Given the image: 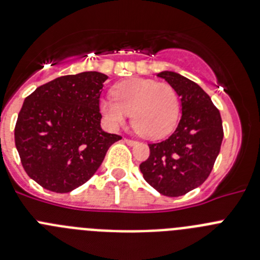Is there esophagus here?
I'll return each instance as SVG.
<instances>
[{
	"instance_id": "obj_1",
	"label": "esophagus",
	"mask_w": 260,
	"mask_h": 260,
	"mask_svg": "<svg viewBox=\"0 0 260 260\" xmlns=\"http://www.w3.org/2000/svg\"><path fill=\"white\" fill-rule=\"evenodd\" d=\"M123 141H124L125 144L131 145V146H132V145H136V144H137V141H135V140H131V139H124V140H123Z\"/></svg>"
}]
</instances>
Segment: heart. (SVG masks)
I'll return each mask as SVG.
<instances>
[{
    "label": "heart",
    "mask_w": 260,
    "mask_h": 260,
    "mask_svg": "<svg viewBox=\"0 0 260 260\" xmlns=\"http://www.w3.org/2000/svg\"><path fill=\"white\" fill-rule=\"evenodd\" d=\"M114 98H104L100 110L107 124L123 125L132 116L135 129L147 139H162L176 127L180 101L176 90L153 79H128L116 84Z\"/></svg>",
    "instance_id": "obj_1"
}]
</instances>
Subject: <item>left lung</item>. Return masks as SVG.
<instances>
[{
	"label": "left lung",
	"mask_w": 260,
	"mask_h": 260,
	"mask_svg": "<svg viewBox=\"0 0 260 260\" xmlns=\"http://www.w3.org/2000/svg\"><path fill=\"white\" fill-rule=\"evenodd\" d=\"M181 100V118L175 132L149 144L150 155L140 165L144 179L167 197H180L202 185L211 174L223 141L217 107L198 84L172 71L156 75Z\"/></svg>",
	"instance_id": "obj_1"
}]
</instances>
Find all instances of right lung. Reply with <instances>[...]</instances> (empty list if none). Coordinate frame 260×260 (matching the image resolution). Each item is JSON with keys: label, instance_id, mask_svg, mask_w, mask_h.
<instances>
[{"label": "right lung", "instance_id": "add662e5", "mask_svg": "<svg viewBox=\"0 0 260 260\" xmlns=\"http://www.w3.org/2000/svg\"><path fill=\"white\" fill-rule=\"evenodd\" d=\"M107 76L95 71L66 75L39 86L24 100L14 139L32 180L55 193L86 182L109 147L121 140L102 131L100 95Z\"/></svg>", "mask_w": 260, "mask_h": 260}]
</instances>
